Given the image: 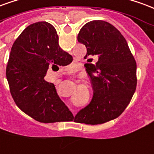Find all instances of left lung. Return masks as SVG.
Wrapping results in <instances>:
<instances>
[{"instance_id": "obj_1", "label": "left lung", "mask_w": 154, "mask_h": 154, "mask_svg": "<svg viewBox=\"0 0 154 154\" xmlns=\"http://www.w3.org/2000/svg\"><path fill=\"white\" fill-rule=\"evenodd\" d=\"M77 41L86 45L85 59L96 55L98 62L95 65L85 64L93 97L77 112L76 122L104 123L118 118L131 100L137 84L136 63L124 36L114 26L103 20L86 23L81 28Z\"/></svg>"}]
</instances>
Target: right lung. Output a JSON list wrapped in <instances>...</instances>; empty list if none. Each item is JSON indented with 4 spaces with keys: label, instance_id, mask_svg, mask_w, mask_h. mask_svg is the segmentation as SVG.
Returning <instances> with one entry per match:
<instances>
[{
    "label": "right lung",
    "instance_id": "add662e5",
    "mask_svg": "<svg viewBox=\"0 0 154 154\" xmlns=\"http://www.w3.org/2000/svg\"><path fill=\"white\" fill-rule=\"evenodd\" d=\"M72 61V55L60 47L57 32L51 23L38 22L27 27L14 42L6 66V78L16 105L40 122L72 121L73 115L54 84L44 79L51 64L53 69Z\"/></svg>",
    "mask_w": 154,
    "mask_h": 154
}]
</instances>
